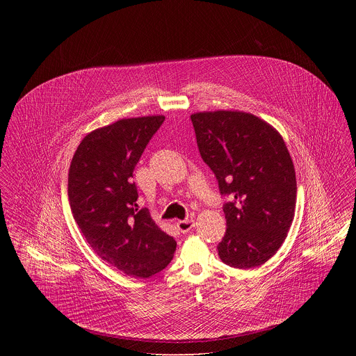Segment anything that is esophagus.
<instances>
[{
    "label": "esophagus",
    "mask_w": 356,
    "mask_h": 356,
    "mask_svg": "<svg viewBox=\"0 0 356 356\" xmlns=\"http://www.w3.org/2000/svg\"><path fill=\"white\" fill-rule=\"evenodd\" d=\"M193 226H195V220L193 219H185V220H178L177 222V227H178V230L181 232V233H188V232H191L192 229H193Z\"/></svg>",
    "instance_id": "1"
}]
</instances>
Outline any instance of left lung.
Returning <instances> with one entry per match:
<instances>
[{
  "mask_svg": "<svg viewBox=\"0 0 356 356\" xmlns=\"http://www.w3.org/2000/svg\"><path fill=\"white\" fill-rule=\"evenodd\" d=\"M197 147L218 179L226 233L218 245L223 263L254 268L286 238L295 216L296 175L281 134L252 113L199 112L191 116Z\"/></svg>",
  "mask_w": 356,
  "mask_h": 356,
  "instance_id": "1",
  "label": "left lung"
}]
</instances>
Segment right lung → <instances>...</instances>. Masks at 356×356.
Here are the masks:
<instances>
[{"label":"right lung","instance_id":"right-lung-1","mask_svg":"<svg viewBox=\"0 0 356 356\" xmlns=\"http://www.w3.org/2000/svg\"><path fill=\"white\" fill-rule=\"evenodd\" d=\"M164 116L120 119L89 133L68 171V199L93 251L126 275L149 278L171 261L177 243L138 208L133 171Z\"/></svg>","mask_w":356,"mask_h":356}]
</instances>
